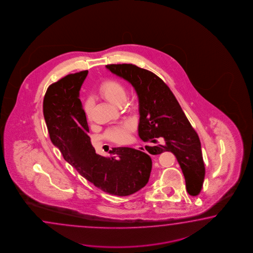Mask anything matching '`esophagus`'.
Returning a JSON list of instances; mask_svg holds the SVG:
<instances>
[{
    "instance_id": "obj_1",
    "label": "esophagus",
    "mask_w": 253,
    "mask_h": 253,
    "mask_svg": "<svg viewBox=\"0 0 253 253\" xmlns=\"http://www.w3.org/2000/svg\"><path fill=\"white\" fill-rule=\"evenodd\" d=\"M135 149H137L139 151H141V152H145V148H144V146H142V145H136Z\"/></svg>"
}]
</instances>
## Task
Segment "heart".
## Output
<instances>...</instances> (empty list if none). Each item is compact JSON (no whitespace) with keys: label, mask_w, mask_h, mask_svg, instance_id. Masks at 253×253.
Wrapping results in <instances>:
<instances>
[{"label":"heart","mask_w":253,"mask_h":253,"mask_svg":"<svg viewBox=\"0 0 253 253\" xmlns=\"http://www.w3.org/2000/svg\"><path fill=\"white\" fill-rule=\"evenodd\" d=\"M99 93L105 99L112 104L119 106L124 104L126 99V88L121 82L118 80L109 79L103 82L99 88ZM93 108V102L90 99H87L84 103V110L85 116L88 119L91 118V112ZM133 128V126L130 123L118 126L109 130L108 136L110 140L116 143H125L129 138V133Z\"/></svg>","instance_id":"obj_1"}]
</instances>
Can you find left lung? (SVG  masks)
<instances>
[{
	"instance_id": "1",
	"label": "left lung",
	"mask_w": 253,
	"mask_h": 253,
	"mask_svg": "<svg viewBox=\"0 0 253 253\" xmlns=\"http://www.w3.org/2000/svg\"><path fill=\"white\" fill-rule=\"evenodd\" d=\"M112 74L134 87L139 100L138 134L144 142L164 143L146 145L151 154L171 152L182 169L188 194L200 193L205 178L201 144L178 100L163 80L148 70L132 64L106 65Z\"/></svg>"
}]
</instances>
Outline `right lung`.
Masks as SVG:
<instances>
[{"label":"right lung","instance_id":"right-lung-1","mask_svg":"<svg viewBox=\"0 0 253 253\" xmlns=\"http://www.w3.org/2000/svg\"><path fill=\"white\" fill-rule=\"evenodd\" d=\"M87 75L86 70L66 75L46 89L43 113L51 142L65 161L95 187L110 195L129 196L148 182L152 160L144 152L129 147L112 148V157L95 153L79 99Z\"/></svg>","mask_w":253,"mask_h":253}]
</instances>
